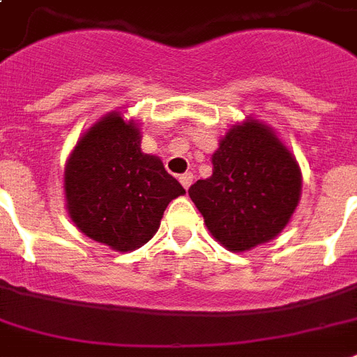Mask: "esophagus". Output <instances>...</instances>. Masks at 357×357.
Wrapping results in <instances>:
<instances>
[{
    "label": "esophagus",
    "mask_w": 357,
    "mask_h": 357,
    "mask_svg": "<svg viewBox=\"0 0 357 357\" xmlns=\"http://www.w3.org/2000/svg\"><path fill=\"white\" fill-rule=\"evenodd\" d=\"M192 179H195V176H192V174L185 172V174H181V176H179V183L183 185L185 189H189L190 183H192Z\"/></svg>",
    "instance_id": "1"
}]
</instances>
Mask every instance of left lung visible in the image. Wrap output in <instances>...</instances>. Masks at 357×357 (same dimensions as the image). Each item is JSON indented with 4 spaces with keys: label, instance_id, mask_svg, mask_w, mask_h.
Here are the masks:
<instances>
[{
    "label": "left lung",
    "instance_id": "left-lung-1",
    "mask_svg": "<svg viewBox=\"0 0 357 357\" xmlns=\"http://www.w3.org/2000/svg\"><path fill=\"white\" fill-rule=\"evenodd\" d=\"M302 179L293 153L271 129L234 126L213 153V176L189 196L207 229L228 250L244 252L276 237L298 206Z\"/></svg>",
    "mask_w": 357,
    "mask_h": 357
}]
</instances>
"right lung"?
Here are the masks:
<instances>
[{
  "label": "right lung",
  "mask_w": 357,
  "mask_h": 357,
  "mask_svg": "<svg viewBox=\"0 0 357 357\" xmlns=\"http://www.w3.org/2000/svg\"><path fill=\"white\" fill-rule=\"evenodd\" d=\"M64 190L70 218L98 243L131 252L148 243L174 198L185 195L159 157L140 151V131L119 113L91 128L72 151Z\"/></svg>",
  "instance_id": "1"
}]
</instances>
